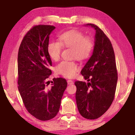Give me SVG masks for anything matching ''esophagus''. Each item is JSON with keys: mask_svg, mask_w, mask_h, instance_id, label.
Listing matches in <instances>:
<instances>
[{"mask_svg": "<svg viewBox=\"0 0 135 135\" xmlns=\"http://www.w3.org/2000/svg\"><path fill=\"white\" fill-rule=\"evenodd\" d=\"M67 83H68V84H71L73 83V81L71 80H68Z\"/></svg>", "mask_w": 135, "mask_h": 135, "instance_id": "obj_1", "label": "esophagus"}]
</instances>
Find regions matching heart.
<instances>
[{
	"mask_svg": "<svg viewBox=\"0 0 135 135\" xmlns=\"http://www.w3.org/2000/svg\"><path fill=\"white\" fill-rule=\"evenodd\" d=\"M94 43L92 37L84 36L77 31H69L59 36V41H52L48 44L47 51L52 60L60 59L63 47L71 48V58L80 61L89 59L94 49ZM56 71L69 78L73 77L79 70V66L74 60H62L57 65Z\"/></svg>",
	"mask_w": 135,
	"mask_h": 135,
	"instance_id": "b5f03b06",
	"label": "heart"
}]
</instances>
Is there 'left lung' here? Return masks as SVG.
Instances as JSON below:
<instances>
[{
    "label": "left lung",
    "mask_w": 135,
    "mask_h": 135,
    "mask_svg": "<svg viewBox=\"0 0 135 135\" xmlns=\"http://www.w3.org/2000/svg\"><path fill=\"white\" fill-rule=\"evenodd\" d=\"M96 30L93 55L81 74L88 82L76 81V100L81 115L94 120L108 110L115 98L117 83L115 57L110 39L98 26L88 23Z\"/></svg>",
    "instance_id": "1"
}]
</instances>
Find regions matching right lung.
I'll return each mask as SVG.
<instances>
[{
    "mask_svg": "<svg viewBox=\"0 0 135 135\" xmlns=\"http://www.w3.org/2000/svg\"><path fill=\"white\" fill-rule=\"evenodd\" d=\"M55 28L46 25L32 27L23 37L18 54L20 94L28 112L42 121L57 115L67 86L62 78H54L51 88L46 85L52 74V61L47 51L49 35Z\"/></svg>",
    "mask_w": 135,
    "mask_h": 135,
    "instance_id": "1",
    "label": "right lung"
}]
</instances>
